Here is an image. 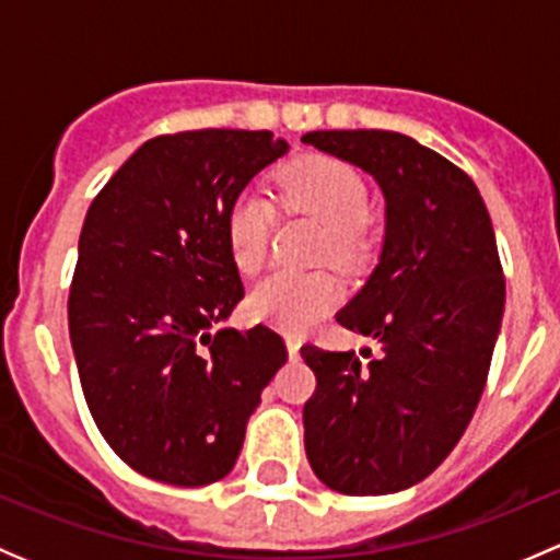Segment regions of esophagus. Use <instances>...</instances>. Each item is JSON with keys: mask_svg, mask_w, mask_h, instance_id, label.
Listing matches in <instances>:
<instances>
[{"mask_svg": "<svg viewBox=\"0 0 560 560\" xmlns=\"http://www.w3.org/2000/svg\"><path fill=\"white\" fill-rule=\"evenodd\" d=\"M287 352H290V360H298L301 358V338L295 336H287Z\"/></svg>", "mask_w": 560, "mask_h": 560, "instance_id": "1", "label": "esophagus"}]
</instances>
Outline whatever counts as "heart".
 I'll list each match as a JSON object with an SVG mask.
<instances>
[{
  "label": "heart",
  "instance_id": "b5f03b06",
  "mask_svg": "<svg viewBox=\"0 0 560 560\" xmlns=\"http://www.w3.org/2000/svg\"><path fill=\"white\" fill-rule=\"evenodd\" d=\"M279 197L287 208L306 213L325 230L322 252L336 265H352L363 252V224L369 219V186L363 175L336 156H301L281 167ZM270 206L257 195H244L230 206L224 235L230 257L244 276L262 270L270 246ZM341 281L327 270H279L248 295L254 319L276 330L303 336L341 303Z\"/></svg>",
  "mask_w": 560,
  "mask_h": 560
}]
</instances>
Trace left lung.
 Here are the masks:
<instances>
[{
  "instance_id": "left-lung-1",
  "label": "left lung",
  "mask_w": 560,
  "mask_h": 560,
  "mask_svg": "<svg viewBox=\"0 0 560 560\" xmlns=\"http://www.w3.org/2000/svg\"><path fill=\"white\" fill-rule=\"evenodd\" d=\"M303 143L385 195L380 262L336 314L380 354L301 349L316 376L306 455L338 493H398L453 453L488 382L506 298L493 224L474 180L409 135L325 129Z\"/></svg>"
}]
</instances>
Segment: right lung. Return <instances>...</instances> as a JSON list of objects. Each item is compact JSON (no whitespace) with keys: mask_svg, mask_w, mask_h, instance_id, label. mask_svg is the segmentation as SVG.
Masks as SVG:
<instances>
[{"mask_svg":"<svg viewBox=\"0 0 560 560\" xmlns=\"http://www.w3.org/2000/svg\"><path fill=\"white\" fill-rule=\"evenodd\" d=\"M287 151L268 129L160 135L89 206L67 301L78 376L113 453L156 482L228 477L287 363L270 327L213 332L244 298L230 206Z\"/></svg>","mask_w":560,"mask_h":560,"instance_id":"add662e5","label":"right lung"}]
</instances>
